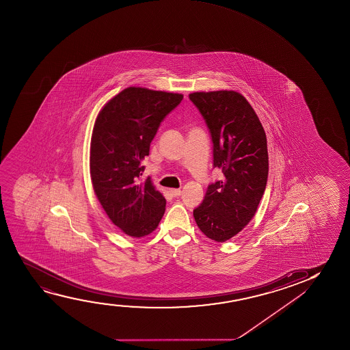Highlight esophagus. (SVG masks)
Instances as JSON below:
<instances>
[{
  "mask_svg": "<svg viewBox=\"0 0 350 350\" xmlns=\"http://www.w3.org/2000/svg\"><path fill=\"white\" fill-rule=\"evenodd\" d=\"M170 193H171L173 197H179L182 195V191H180L179 189H170Z\"/></svg>",
  "mask_w": 350,
  "mask_h": 350,
  "instance_id": "1",
  "label": "esophagus"
}]
</instances>
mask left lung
I'll return each instance as SVG.
<instances>
[{"mask_svg":"<svg viewBox=\"0 0 350 350\" xmlns=\"http://www.w3.org/2000/svg\"><path fill=\"white\" fill-rule=\"evenodd\" d=\"M189 98L211 133L213 165L224 173L221 180L208 185L193 217L203 234L224 243L249 224L263 197L267 136L252 106L238 92H195Z\"/></svg>","mask_w":350,"mask_h":350,"instance_id":"obj_1","label":"left lung"}]
</instances>
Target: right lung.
<instances>
[{
  "mask_svg": "<svg viewBox=\"0 0 350 350\" xmlns=\"http://www.w3.org/2000/svg\"><path fill=\"white\" fill-rule=\"evenodd\" d=\"M183 94L128 87L101 109L92 133V184L109 219L125 234L141 238L158 227L166 200L150 178L141 182L142 160L163 118Z\"/></svg>",
  "mask_w": 350,
  "mask_h": 350,
  "instance_id": "right-lung-1",
  "label": "right lung"
}]
</instances>
